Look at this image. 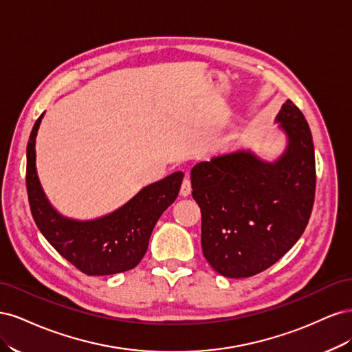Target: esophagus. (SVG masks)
Wrapping results in <instances>:
<instances>
[{"label":"esophagus","mask_w":352,"mask_h":352,"mask_svg":"<svg viewBox=\"0 0 352 352\" xmlns=\"http://www.w3.org/2000/svg\"><path fill=\"white\" fill-rule=\"evenodd\" d=\"M190 190H192V185H190L189 177H185L182 182V186H180V195L188 197L190 194Z\"/></svg>","instance_id":"obj_1"}]
</instances>
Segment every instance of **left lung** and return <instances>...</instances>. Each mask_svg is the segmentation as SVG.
Here are the masks:
<instances>
[{"instance_id": "left-lung-1", "label": "left lung", "mask_w": 352, "mask_h": 352, "mask_svg": "<svg viewBox=\"0 0 352 352\" xmlns=\"http://www.w3.org/2000/svg\"><path fill=\"white\" fill-rule=\"evenodd\" d=\"M276 120L287 135V146L274 163L238 151L190 170L192 197L202 217V254L226 278H250L269 269L301 238L311 216V131L291 100Z\"/></svg>"}]
</instances>
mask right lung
Wrapping results in <instances>:
<instances>
[{
	"instance_id": "obj_1",
	"label": "right lung",
	"mask_w": 352,
	"mask_h": 352,
	"mask_svg": "<svg viewBox=\"0 0 352 352\" xmlns=\"http://www.w3.org/2000/svg\"><path fill=\"white\" fill-rule=\"evenodd\" d=\"M44 113L28 142L26 188L32 216L45 239L74 267L88 276L116 274L136 267L148 248L151 232L163 211L177 198L184 173L176 172L141 189L110 214L79 221L63 217L51 207L35 167V138Z\"/></svg>"
}]
</instances>
